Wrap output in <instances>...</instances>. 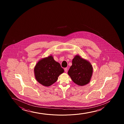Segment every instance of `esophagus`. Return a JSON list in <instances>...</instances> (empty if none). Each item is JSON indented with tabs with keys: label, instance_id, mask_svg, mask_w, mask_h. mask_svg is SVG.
<instances>
[{
	"label": "esophagus",
	"instance_id": "1",
	"mask_svg": "<svg viewBox=\"0 0 124 124\" xmlns=\"http://www.w3.org/2000/svg\"><path fill=\"white\" fill-rule=\"evenodd\" d=\"M64 71H65V72H67V71H68V69H67V68H64Z\"/></svg>",
	"mask_w": 124,
	"mask_h": 124
}]
</instances>
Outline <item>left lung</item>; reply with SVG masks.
<instances>
[{"instance_id": "1", "label": "left lung", "mask_w": 124, "mask_h": 124, "mask_svg": "<svg viewBox=\"0 0 124 124\" xmlns=\"http://www.w3.org/2000/svg\"><path fill=\"white\" fill-rule=\"evenodd\" d=\"M93 71L91 63L79 55H76L72 60L68 74L75 84L81 86L90 83Z\"/></svg>"}]
</instances>
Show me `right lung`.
Listing matches in <instances>:
<instances>
[{"label": "right lung", "mask_w": 124, "mask_h": 124, "mask_svg": "<svg viewBox=\"0 0 124 124\" xmlns=\"http://www.w3.org/2000/svg\"><path fill=\"white\" fill-rule=\"evenodd\" d=\"M34 72L36 80L44 86L48 87L56 82L60 75L64 72V70L50 55L38 62Z\"/></svg>", "instance_id": "add662e5"}]
</instances>
